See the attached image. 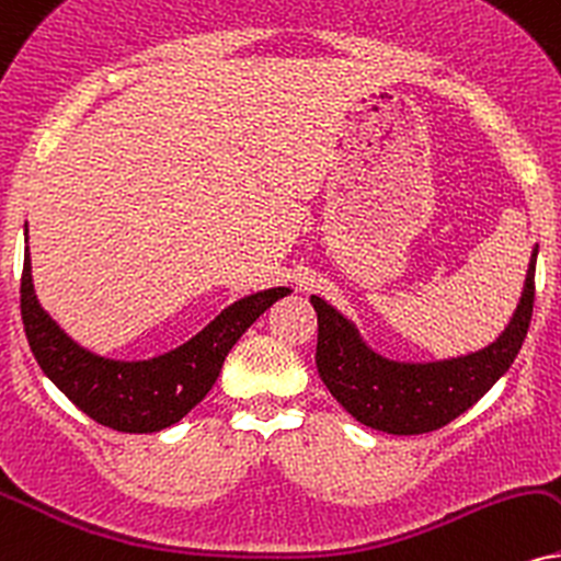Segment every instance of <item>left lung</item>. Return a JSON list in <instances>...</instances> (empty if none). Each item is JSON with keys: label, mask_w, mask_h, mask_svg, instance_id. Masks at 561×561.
Here are the masks:
<instances>
[{"label": "left lung", "mask_w": 561, "mask_h": 561, "mask_svg": "<svg viewBox=\"0 0 561 561\" xmlns=\"http://www.w3.org/2000/svg\"><path fill=\"white\" fill-rule=\"evenodd\" d=\"M538 244L530 252L523 294L494 343L439 362H398L377 354L348 317L322 296L317 312V371L324 387L358 424L387 434H426L479 403L507 375L530 328Z\"/></svg>", "instance_id": "8db88e82"}]
</instances>
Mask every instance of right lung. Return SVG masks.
I'll return each mask as SVG.
<instances>
[{"instance_id": "1", "label": "right lung", "mask_w": 561, "mask_h": 561, "mask_svg": "<svg viewBox=\"0 0 561 561\" xmlns=\"http://www.w3.org/2000/svg\"><path fill=\"white\" fill-rule=\"evenodd\" d=\"M288 294V286L249 294L226 307L190 341L153 358H108L82 348L41 307L33 288L25 224L20 312L33 356L44 375L82 413L116 432L150 434L182 421L216 385L228 351L247 333L249 324Z\"/></svg>"}]
</instances>
